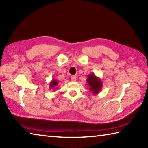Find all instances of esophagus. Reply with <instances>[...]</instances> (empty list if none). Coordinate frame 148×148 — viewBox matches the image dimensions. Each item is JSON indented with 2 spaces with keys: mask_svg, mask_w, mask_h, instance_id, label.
<instances>
[{
  "mask_svg": "<svg viewBox=\"0 0 148 148\" xmlns=\"http://www.w3.org/2000/svg\"><path fill=\"white\" fill-rule=\"evenodd\" d=\"M71 79L72 80V81H76V76H71Z\"/></svg>",
  "mask_w": 148,
  "mask_h": 148,
  "instance_id": "34e87169",
  "label": "esophagus"
}]
</instances>
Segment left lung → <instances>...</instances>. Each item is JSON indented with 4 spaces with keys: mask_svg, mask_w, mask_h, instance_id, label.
<instances>
[{
    "mask_svg": "<svg viewBox=\"0 0 148 148\" xmlns=\"http://www.w3.org/2000/svg\"><path fill=\"white\" fill-rule=\"evenodd\" d=\"M90 91L92 94L97 95L101 92L102 87V82L101 78L96 76L95 74H90L87 79Z\"/></svg>",
    "mask_w": 148,
    "mask_h": 148,
    "instance_id": "8db88e82",
    "label": "left lung"
}]
</instances>
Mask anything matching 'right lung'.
Masks as SVG:
<instances>
[{
	"label": "right lung",
	"instance_id": "right-lung-1",
	"mask_svg": "<svg viewBox=\"0 0 148 148\" xmlns=\"http://www.w3.org/2000/svg\"><path fill=\"white\" fill-rule=\"evenodd\" d=\"M58 84H59L58 82L57 81L56 79H53L51 82H50V83H49V88L50 89H53L54 91H56V89H55L57 88V86H58Z\"/></svg>",
	"mask_w": 148,
	"mask_h": 148
}]
</instances>
